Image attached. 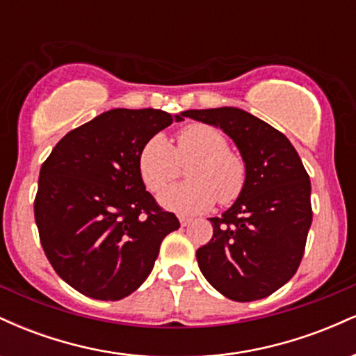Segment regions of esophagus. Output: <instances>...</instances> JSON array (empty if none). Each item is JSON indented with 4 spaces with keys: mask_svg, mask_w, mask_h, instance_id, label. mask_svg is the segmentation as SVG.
Instances as JSON below:
<instances>
[{
    "mask_svg": "<svg viewBox=\"0 0 356 356\" xmlns=\"http://www.w3.org/2000/svg\"><path fill=\"white\" fill-rule=\"evenodd\" d=\"M191 218H186V216H181V218H179V222H181V226H189L191 224Z\"/></svg>",
    "mask_w": 356,
    "mask_h": 356,
    "instance_id": "esophagus-1",
    "label": "esophagus"
}]
</instances>
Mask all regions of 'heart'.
<instances>
[{"label":"heart","instance_id":"1","mask_svg":"<svg viewBox=\"0 0 356 356\" xmlns=\"http://www.w3.org/2000/svg\"><path fill=\"white\" fill-rule=\"evenodd\" d=\"M189 161H194L187 170L191 182L170 187L159 197L165 209L184 216L199 214L209 211L218 199L229 204L241 194L246 181L244 162L231 152L224 134L206 124L182 129L175 149L162 134L150 137L138 155V170L145 186L159 192L177 177L181 162Z\"/></svg>","mask_w":356,"mask_h":356}]
</instances>
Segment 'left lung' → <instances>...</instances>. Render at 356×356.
<instances>
[{"instance_id":"1","label":"left lung","mask_w":356,"mask_h":356,"mask_svg":"<svg viewBox=\"0 0 356 356\" xmlns=\"http://www.w3.org/2000/svg\"><path fill=\"white\" fill-rule=\"evenodd\" d=\"M238 147L246 181L234 204L211 218L212 239L199 248V269L229 300L256 301L296 273L312 226V182L291 142L243 108L186 110Z\"/></svg>"}]
</instances>
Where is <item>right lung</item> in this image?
I'll return each mask as SVG.
<instances>
[{
	"instance_id": "add662e5",
	"label": "right lung",
	"mask_w": 356,
	"mask_h": 356,
	"mask_svg": "<svg viewBox=\"0 0 356 356\" xmlns=\"http://www.w3.org/2000/svg\"><path fill=\"white\" fill-rule=\"evenodd\" d=\"M155 108H113L65 136L40 170L35 220L44 254L65 283L102 301L147 280L179 219L145 191L138 155L184 120Z\"/></svg>"
}]
</instances>
